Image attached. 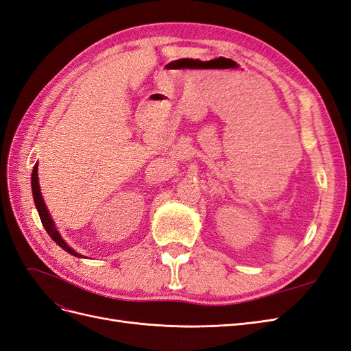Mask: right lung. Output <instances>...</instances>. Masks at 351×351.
<instances>
[{"instance_id": "1", "label": "right lung", "mask_w": 351, "mask_h": 351, "mask_svg": "<svg viewBox=\"0 0 351 351\" xmlns=\"http://www.w3.org/2000/svg\"><path fill=\"white\" fill-rule=\"evenodd\" d=\"M32 193H34V200H35V206L38 209V214H39V218L42 221V226L45 227L47 232L49 234V237L54 240L60 247L64 249L66 252H69L70 254H73V256H77V258H82V254L74 252L69 244L62 240V237L60 236V232L54 224V221H52L49 212L45 206V202L44 199H42V195H40V189H39V183H38V165L34 167V171H32Z\"/></svg>"}]
</instances>
